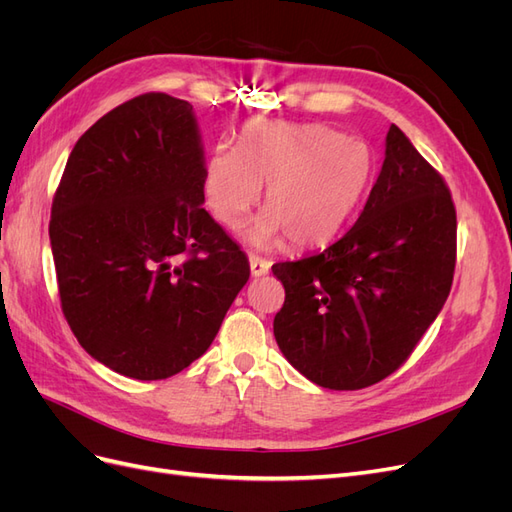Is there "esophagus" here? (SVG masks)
Here are the masks:
<instances>
[{"mask_svg": "<svg viewBox=\"0 0 512 512\" xmlns=\"http://www.w3.org/2000/svg\"><path fill=\"white\" fill-rule=\"evenodd\" d=\"M269 267H271L269 260L260 258V256H250V271L254 277H262L269 271Z\"/></svg>", "mask_w": 512, "mask_h": 512, "instance_id": "34e87169", "label": "esophagus"}]
</instances>
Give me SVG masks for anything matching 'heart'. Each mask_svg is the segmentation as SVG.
Listing matches in <instances>:
<instances>
[{
    "instance_id": "obj_1",
    "label": "heart",
    "mask_w": 512,
    "mask_h": 512,
    "mask_svg": "<svg viewBox=\"0 0 512 512\" xmlns=\"http://www.w3.org/2000/svg\"><path fill=\"white\" fill-rule=\"evenodd\" d=\"M374 175L371 149L322 123L256 119L239 145H218L203 173L213 218L237 228L265 190L267 211L243 230V241L265 247L282 235L292 247L329 243L352 218Z\"/></svg>"
}]
</instances>
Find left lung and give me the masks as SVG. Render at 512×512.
Returning <instances> with one entry per match:
<instances>
[{
	"instance_id": "8db88e82",
	"label": "left lung",
	"mask_w": 512,
	"mask_h": 512,
	"mask_svg": "<svg viewBox=\"0 0 512 512\" xmlns=\"http://www.w3.org/2000/svg\"><path fill=\"white\" fill-rule=\"evenodd\" d=\"M457 215L442 177L397 126L356 224L324 252L277 262L273 335L324 389L356 391L404 363L438 318L455 271Z\"/></svg>"
}]
</instances>
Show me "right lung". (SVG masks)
Segmentation results:
<instances>
[{"instance_id":"obj_1","label":"right lung","mask_w":512,"mask_h":512,"mask_svg":"<svg viewBox=\"0 0 512 512\" xmlns=\"http://www.w3.org/2000/svg\"><path fill=\"white\" fill-rule=\"evenodd\" d=\"M205 147L190 102L145 94L74 145L51 209L61 309L89 356L162 380L203 356L250 262L203 209Z\"/></svg>"}]
</instances>
